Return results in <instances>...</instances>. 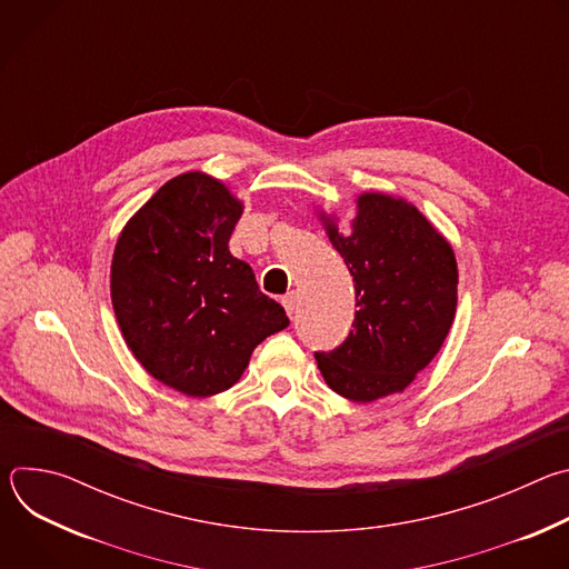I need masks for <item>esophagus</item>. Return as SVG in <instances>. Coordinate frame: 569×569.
<instances>
[{"instance_id": "34e87169", "label": "esophagus", "mask_w": 569, "mask_h": 569, "mask_svg": "<svg viewBox=\"0 0 569 569\" xmlns=\"http://www.w3.org/2000/svg\"><path fill=\"white\" fill-rule=\"evenodd\" d=\"M281 303H283L286 312L292 317V312H295V308H297V295H295V292H288V295H283V297H281Z\"/></svg>"}]
</instances>
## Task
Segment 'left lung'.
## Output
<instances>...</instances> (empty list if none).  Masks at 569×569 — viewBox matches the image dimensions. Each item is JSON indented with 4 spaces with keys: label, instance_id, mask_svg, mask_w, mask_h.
<instances>
[{
    "label": "left lung",
    "instance_id": "1",
    "mask_svg": "<svg viewBox=\"0 0 569 569\" xmlns=\"http://www.w3.org/2000/svg\"><path fill=\"white\" fill-rule=\"evenodd\" d=\"M356 286L349 338L315 353L327 385L356 402L402 391L439 353L457 310L450 242L410 202L362 193L351 231L321 216Z\"/></svg>",
    "mask_w": 569,
    "mask_h": 569
}]
</instances>
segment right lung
<instances>
[{"label": "right lung", "mask_w": 569, "mask_h": 569, "mask_svg": "<svg viewBox=\"0 0 569 569\" xmlns=\"http://www.w3.org/2000/svg\"><path fill=\"white\" fill-rule=\"evenodd\" d=\"M242 202L211 176L182 173L123 227L110 272L126 345L159 382L204 398L229 389L290 319L229 252Z\"/></svg>", "instance_id": "1"}]
</instances>
